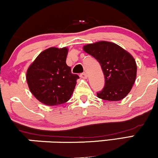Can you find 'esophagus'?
I'll return each instance as SVG.
<instances>
[{"instance_id": "esophagus-1", "label": "esophagus", "mask_w": 158, "mask_h": 158, "mask_svg": "<svg viewBox=\"0 0 158 158\" xmlns=\"http://www.w3.org/2000/svg\"><path fill=\"white\" fill-rule=\"evenodd\" d=\"M80 77L82 78V79H86L88 77V75H87L86 73H82L80 74Z\"/></svg>"}]
</instances>
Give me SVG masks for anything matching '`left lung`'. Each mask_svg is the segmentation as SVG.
<instances>
[{"label":"left lung","instance_id":"8db88e82","mask_svg":"<svg viewBox=\"0 0 158 158\" xmlns=\"http://www.w3.org/2000/svg\"><path fill=\"white\" fill-rule=\"evenodd\" d=\"M84 50L95 58L105 76V85L97 92L104 100L119 101L130 92L137 76V64L132 56L119 45L99 41L85 45Z\"/></svg>","mask_w":158,"mask_h":158}]
</instances>
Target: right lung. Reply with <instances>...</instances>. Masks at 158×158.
<instances>
[{
    "mask_svg": "<svg viewBox=\"0 0 158 158\" xmlns=\"http://www.w3.org/2000/svg\"><path fill=\"white\" fill-rule=\"evenodd\" d=\"M68 49L50 48L41 52L27 72L31 93L47 106L68 102L79 79L66 64Z\"/></svg>",
    "mask_w": 158,
    "mask_h": 158,
    "instance_id": "right-lung-1",
    "label": "right lung"
}]
</instances>
